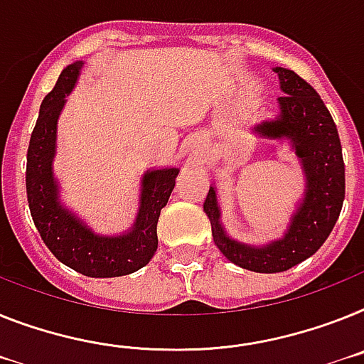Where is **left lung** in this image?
I'll use <instances>...</instances> for the list:
<instances>
[{
    "label": "left lung",
    "instance_id": "obj_1",
    "mask_svg": "<svg viewBox=\"0 0 364 364\" xmlns=\"http://www.w3.org/2000/svg\"><path fill=\"white\" fill-rule=\"evenodd\" d=\"M283 96L279 114L253 125L261 139L289 142L304 172V196L298 200L281 239L255 246L235 240L222 225L216 187L209 188L203 210L210 220L218 250L237 267L276 274L305 261L326 242L344 201V161L337 125L320 96L292 70L276 66Z\"/></svg>",
    "mask_w": 364,
    "mask_h": 364
}]
</instances>
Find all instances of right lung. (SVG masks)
<instances>
[{"instance_id": "add662e5", "label": "right lung", "mask_w": 364, "mask_h": 364, "mask_svg": "<svg viewBox=\"0 0 364 364\" xmlns=\"http://www.w3.org/2000/svg\"><path fill=\"white\" fill-rule=\"evenodd\" d=\"M81 68L83 60L66 66L42 102L27 149V201L42 240L63 264L88 277L127 276L146 267L157 252L159 215L176 187L179 168H151L142 176L139 213L133 225L120 235L96 233L64 205L53 173L57 122Z\"/></svg>"}]
</instances>
